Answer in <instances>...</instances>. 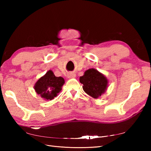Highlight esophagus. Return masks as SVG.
Here are the masks:
<instances>
[{"label": "esophagus", "mask_w": 151, "mask_h": 151, "mask_svg": "<svg viewBox=\"0 0 151 151\" xmlns=\"http://www.w3.org/2000/svg\"><path fill=\"white\" fill-rule=\"evenodd\" d=\"M67 77L68 78H73L75 77V74L73 73H69L67 74Z\"/></svg>", "instance_id": "obj_1"}]
</instances>
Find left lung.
Wrapping results in <instances>:
<instances>
[{
    "label": "left lung",
    "instance_id": "8db88e82",
    "mask_svg": "<svg viewBox=\"0 0 151 151\" xmlns=\"http://www.w3.org/2000/svg\"><path fill=\"white\" fill-rule=\"evenodd\" d=\"M84 91L91 97L97 99L106 91L108 85L106 78L95 69H89L80 77Z\"/></svg>",
    "mask_w": 151,
    "mask_h": 151
}]
</instances>
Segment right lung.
<instances>
[{
	"instance_id": "add662e5",
	"label": "right lung",
	"mask_w": 151,
	"mask_h": 151,
	"mask_svg": "<svg viewBox=\"0 0 151 151\" xmlns=\"http://www.w3.org/2000/svg\"><path fill=\"white\" fill-rule=\"evenodd\" d=\"M64 82L65 81L62 77H57L50 70L38 80L34 86V89L41 97L50 101L59 93Z\"/></svg>"
}]
</instances>
